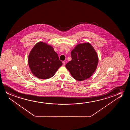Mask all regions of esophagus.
I'll list each match as a JSON object with an SVG mask.
<instances>
[{"mask_svg": "<svg viewBox=\"0 0 130 130\" xmlns=\"http://www.w3.org/2000/svg\"><path fill=\"white\" fill-rule=\"evenodd\" d=\"M65 64H66V62H65L64 61H63V62H62V65L64 66L65 65Z\"/></svg>", "mask_w": 130, "mask_h": 130, "instance_id": "obj_1", "label": "esophagus"}]
</instances>
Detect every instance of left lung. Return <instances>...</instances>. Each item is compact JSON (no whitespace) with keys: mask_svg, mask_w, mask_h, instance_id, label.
Masks as SVG:
<instances>
[{"mask_svg":"<svg viewBox=\"0 0 130 130\" xmlns=\"http://www.w3.org/2000/svg\"><path fill=\"white\" fill-rule=\"evenodd\" d=\"M71 60L65 66L75 79L81 81L92 75L97 67L99 58L90 43L77 45L71 51Z\"/></svg>","mask_w":130,"mask_h":130,"instance_id":"1","label":"left lung"}]
</instances>
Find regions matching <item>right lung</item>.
I'll list each match as a JSON object with an SVG mask.
<instances>
[{
	"label": "right lung",
	"mask_w": 130,
	"mask_h": 130,
	"mask_svg": "<svg viewBox=\"0 0 130 130\" xmlns=\"http://www.w3.org/2000/svg\"><path fill=\"white\" fill-rule=\"evenodd\" d=\"M28 62L32 74L43 79L53 76L62 64L53 47L43 42L37 43L30 51Z\"/></svg>",
	"instance_id": "right-lung-1"
}]
</instances>
